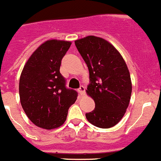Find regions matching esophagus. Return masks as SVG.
I'll use <instances>...</instances> for the list:
<instances>
[{
  "instance_id": "1",
  "label": "esophagus",
  "mask_w": 161,
  "mask_h": 161,
  "mask_svg": "<svg viewBox=\"0 0 161 161\" xmlns=\"http://www.w3.org/2000/svg\"><path fill=\"white\" fill-rule=\"evenodd\" d=\"M78 92L81 95H84V93H85V87L84 86H80V88L78 89Z\"/></svg>"
}]
</instances>
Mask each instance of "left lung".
<instances>
[{
  "instance_id": "obj_1",
  "label": "left lung",
  "mask_w": 161,
  "mask_h": 161,
  "mask_svg": "<svg viewBox=\"0 0 161 161\" xmlns=\"http://www.w3.org/2000/svg\"><path fill=\"white\" fill-rule=\"evenodd\" d=\"M75 45L88 68L91 83L86 92L95 104L86 118L98 128H112L123 118L131 99L132 84L126 63L102 37L85 36L75 41Z\"/></svg>"
}]
</instances>
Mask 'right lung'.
I'll return each instance as SVG.
<instances>
[{"label":"right lung","instance_id":"add662e5","mask_svg":"<svg viewBox=\"0 0 161 161\" xmlns=\"http://www.w3.org/2000/svg\"><path fill=\"white\" fill-rule=\"evenodd\" d=\"M72 43L48 40L33 52L19 79L20 103L32 123L52 130L65 123L68 109L77 100V93L66 87L60 74L62 58Z\"/></svg>","mask_w":161,"mask_h":161}]
</instances>
